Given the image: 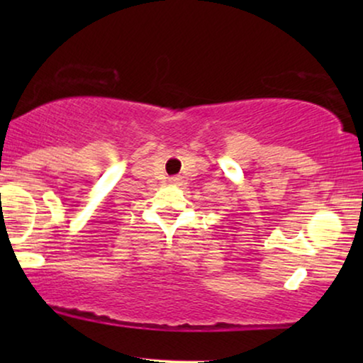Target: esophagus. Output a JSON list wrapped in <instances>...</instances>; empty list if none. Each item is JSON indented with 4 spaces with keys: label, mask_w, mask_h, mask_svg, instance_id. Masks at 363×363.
<instances>
[{
    "label": "esophagus",
    "mask_w": 363,
    "mask_h": 363,
    "mask_svg": "<svg viewBox=\"0 0 363 363\" xmlns=\"http://www.w3.org/2000/svg\"><path fill=\"white\" fill-rule=\"evenodd\" d=\"M168 182H170L172 185H178V183H180V178H178V177H172Z\"/></svg>",
    "instance_id": "esophagus-1"
}]
</instances>
